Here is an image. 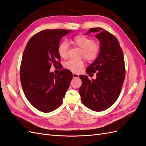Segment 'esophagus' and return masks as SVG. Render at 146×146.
<instances>
[{"mask_svg":"<svg viewBox=\"0 0 146 146\" xmlns=\"http://www.w3.org/2000/svg\"><path fill=\"white\" fill-rule=\"evenodd\" d=\"M79 76V75L76 73H73V77L74 78H78Z\"/></svg>","mask_w":146,"mask_h":146,"instance_id":"obj_1","label":"esophagus"}]
</instances>
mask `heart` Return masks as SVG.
I'll list each match as a JSON object with an SVG mask.
<instances>
[{"label": "heart", "instance_id": "obj_1", "mask_svg": "<svg viewBox=\"0 0 146 146\" xmlns=\"http://www.w3.org/2000/svg\"><path fill=\"white\" fill-rule=\"evenodd\" d=\"M74 45L81 49V56L83 57L88 62H93L97 59L101 51V45L99 42L93 41L91 37L83 35H78L74 36L72 40ZM68 45L66 42L61 43L58 46L57 52L59 56L63 60L68 58ZM84 66L83 60L73 61L70 60L67 62L65 67L72 72H79Z\"/></svg>", "mask_w": 146, "mask_h": 146}]
</instances>
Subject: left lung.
I'll return each mask as SVG.
<instances>
[{"label":"left lung","mask_w":146,"mask_h":146,"mask_svg":"<svg viewBox=\"0 0 146 146\" xmlns=\"http://www.w3.org/2000/svg\"><path fill=\"white\" fill-rule=\"evenodd\" d=\"M96 32L101 51L97 59L86 69V73L96 78L90 80L80 75L79 88L81 102L89 109L102 111L112 106L119 97L125 78L123 52L116 37L101 28L90 29L86 35Z\"/></svg>","instance_id":"obj_1"}]
</instances>
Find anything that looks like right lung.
I'll return each mask as SVG.
<instances>
[{
	"mask_svg": "<svg viewBox=\"0 0 146 146\" xmlns=\"http://www.w3.org/2000/svg\"><path fill=\"white\" fill-rule=\"evenodd\" d=\"M71 32L43 30L31 37L23 52L20 68L22 89L30 104L43 113H50L61 106L73 78L68 70H60L57 75L50 72L52 65H62L58 46L62 36Z\"/></svg>",
	"mask_w": 146,
	"mask_h": 146,
	"instance_id": "1",
	"label": "right lung"
}]
</instances>
